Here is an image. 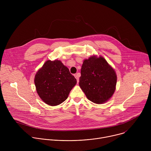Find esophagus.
<instances>
[{"label": "esophagus", "mask_w": 151, "mask_h": 151, "mask_svg": "<svg viewBox=\"0 0 151 151\" xmlns=\"http://www.w3.org/2000/svg\"><path fill=\"white\" fill-rule=\"evenodd\" d=\"M79 76H80V73H77L76 75H75V77L76 78V80H77V82L79 83Z\"/></svg>", "instance_id": "obj_1"}]
</instances>
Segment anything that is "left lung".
<instances>
[{
    "instance_id": "1",
    "label": "left lung",
    "mask_w": 151,
    "mask_h": 151,
    "mask_svg": "<svg viewBox=\"0 0 151 151\" xmlns=\"http://www.w3.org/2000/svg\"><path fill=\"white\" fill-rule=\"evenodd\" d=\"M79 87L87 98L96 104L108 101L116 90L115 70L102 57L91 55L83 61Z\"/></svg>"
}]
</instances>
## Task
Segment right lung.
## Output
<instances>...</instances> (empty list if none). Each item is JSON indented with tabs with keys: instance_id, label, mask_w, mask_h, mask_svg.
Returning <instances> with one entry per match:
<instances>
[{
	"instance_id": "obj_1",
	"label": "right lung",
	"mask_w": 151,
	"mask_h": 151,
	"mask_svg": "<svg viewBox=\"0 0 151 151\" xmlns=\"http://www.w3.org/2000/svg\"><path fill=\"white\" fill-rule=\"evenodd\" d=\"M37 93L46 104L55 106L65 101L76 84V79L60 60H47L36 72Z\"/></svg>"
}]
</instances>
